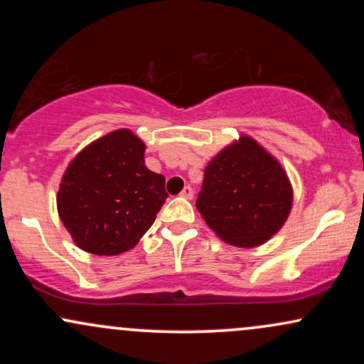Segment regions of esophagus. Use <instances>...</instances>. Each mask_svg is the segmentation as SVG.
Returning a JSON list of instances; mask_svg holds the SVG:
<instances>
[{"label": "esophagus", "mask_w": 364, "mask_h": 364, "mask_svg": "<svg viewBox=\"0 0 364 364\" xmlns=\"http://www.w3.org/2000/svg\"><path fill=\"white\" fill-rule=\"evenodd\" d=\"M181 196H183V198H186V200L193 198V190H191V186H185V188H183Z\"/></svg>", "instance_id": "obj_1"}]
</instances>
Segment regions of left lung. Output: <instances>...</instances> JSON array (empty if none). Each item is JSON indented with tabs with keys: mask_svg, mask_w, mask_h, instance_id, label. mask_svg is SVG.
I'll use <instances>...</instances> for the list:
<instances>
[{
	"mask_svg": "<svg viewBox=\"0 0 364 364\" xmlns=\"http://www.w3.org/2000/svg\"><path fill=\"white\" fill-rule=\"evenodd\" d=\"M196 208L224 243L255 248L281 231L292 208L286 169L250 135L208 161Z\"/></svg>",
	"mask_w": 364,
	"mask_h": 364,
	"instance_id": "obj_1",
	"label": "left lung"
}]
</instances>
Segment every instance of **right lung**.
<instances>
[{"label": "right lung", "mask_w": 364, "mask_h": 364, "mask_svg": "<svg viewBox=\"0 0 364 364\" xmlns=\"http://www.w3.org/2000/svg\"><path fill=\"white\" fill-rule=\"evenodd\" d=\"M145 144L119 128L83 147L63 174L58 214L83 252L112 257L135 248L168 198L162 174L145 166Z\"/></svg>", "instance_id": "right-lung-1"}]
</instances>
